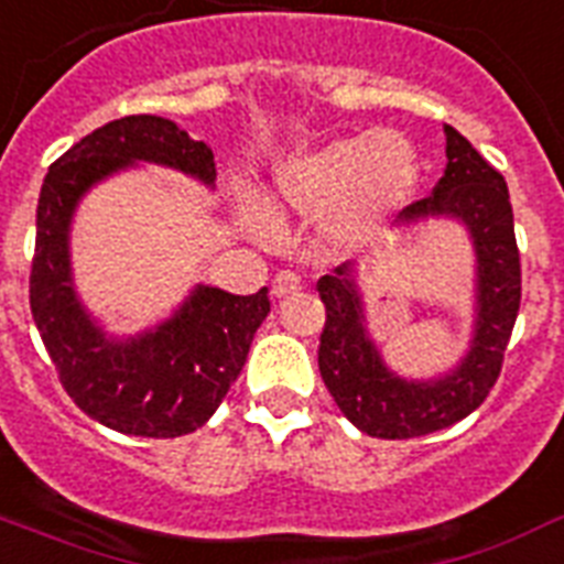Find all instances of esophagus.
Wrapping results in <instances>:
<instances>
[{
    "mask_svg": "<svg viewBox=\"0 0 564 564\" xmlns=\"http://www.w3.org/2000/svg\"><path fill=\"white\" fill-rule=\"evenodd\" d=\"M304 290V283H301V274L295 272H278L272 281V295L274 297H286L295 295V292Z\"/></svg>",
    "mask_w": 564,
    "mask_h": 564,
    "instance_id": "34e87169",
    "label": "esophagus"
}]
</instances>
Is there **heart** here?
<instances>
[{
  "mask_svg": "<svg viewBox=\"0 0 564 564\" xmlns=\"http://www.w3.org/2000/svg\"><path fill=\"white\" fill-rule=\"evenodd\" d=\"M420 162L400 132H361L327 141L278 167L274 187L297 217L324 219L333 246L356 251L368 246L388 217L414 196ZM246 226L269 231L267 208L254 199L242 205Z\"/></svg>",
  "mask_w": 564,
  "mask_h": 564,
  "instance_id": "1",
  "label": "heart"
}]
</instances>
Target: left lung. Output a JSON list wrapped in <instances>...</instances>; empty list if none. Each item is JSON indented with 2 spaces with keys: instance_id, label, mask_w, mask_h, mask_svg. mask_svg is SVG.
<instances>
[{
  "instance_id": "8db88e82",
  "label": "left lung",
  "mask_w": 564,
  "mask_h": 564,
  "mask_svg": "<svg viewBox=\"0 0 564 564\" xmlns=\"http://www.w3.org/2000/svg\"><path fill=\"white\" fill-rule=\"evenodd\" d=\"M446 132V171L429 199L402 208L409 228L448 219L466 228L475 251L473 338L448 370L429 379L400 377L370 336L359 274L341 263L318 281L327 306L318 370L341 414L370 437L405 441L448 429L473 414L496 386L519 315L521 267L505 176L455 130Z\"/></svg>"
}]
</instances>
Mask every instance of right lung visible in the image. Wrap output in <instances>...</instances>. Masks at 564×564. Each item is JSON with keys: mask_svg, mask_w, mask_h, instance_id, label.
<instances>
[{"mask_svg": "<svg viewBox=\"0 0 564 564\" xmlns=\"http://www.w3.org/2000/svg\"><path fill=\"white\" fill-rule=\"evenodd\" d=\"M159 164L214 187L205 141L159 116H127L80 139L48 167L36 203L31 315L77 409L112 432L182 437L196 432L240 377L251 338L269 315L267 286L254 295L196 283L164 322L135 336L109 333L80 301L72 272V223L91 187Z\"/></svg>", "mask_w": 564, "mask_h": 564, "instance_id": "add662e5", "label": "right lung"}]
</instances>
